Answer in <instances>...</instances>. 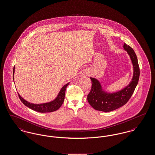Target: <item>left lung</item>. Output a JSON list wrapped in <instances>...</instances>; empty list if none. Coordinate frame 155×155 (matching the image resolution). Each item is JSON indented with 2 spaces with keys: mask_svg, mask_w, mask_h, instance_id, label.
<instances>
[{
  "mask_svg": "<svg viewBox=\"0 0 155 155\" xmlns=\"http://www.w3.org/2000/svg\"><path fill=\"white\" fill-rule=\"evenodd\" d=\"M123 48L130 56L133 64V78L125 88L116 92L109 93L104 91L101 82L96 78L90 77L92 88L87 99L91 106L96 110L109 112L124 106L132 96L138 83L140 71L137 55L129 45L124 44Z\"/></svg>",
  "mask_w": 155,
  "mask_h": 155,
  "instance_id": "obj_1",
  "label": "left lung"
}]
</instances>
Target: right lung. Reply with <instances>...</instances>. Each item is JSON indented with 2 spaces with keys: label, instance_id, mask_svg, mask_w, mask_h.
Instances as JSON below:
<instances>
[{
  "label": "right lung",
  "instance_id": "right-lung-1",
  "mask_svg": "<svg viewBox=\"0 0 155 155\" xmlns=\"http://www.w3.org/2000/svg\"><path fill=\"white\" fill-rule=\"evenodd\" d=\"M15 72V67L13 68V79H14V74ZM15 82V81H14ZM70 84V82L67 83L64 85L59 91V94L51 102H46V103H40V104H34L31 103L20 95L18 93L20 99L22 102V103L26 106L27 107H29L31 109L33 110L36 111L40 113H49V112H53L54 111L57 110L60 107L62 104L64 102V97H65V92L67 85Z\"/></svg>",
  "mask_w": 155,
  "mask_h": 155
}]
</instances>
